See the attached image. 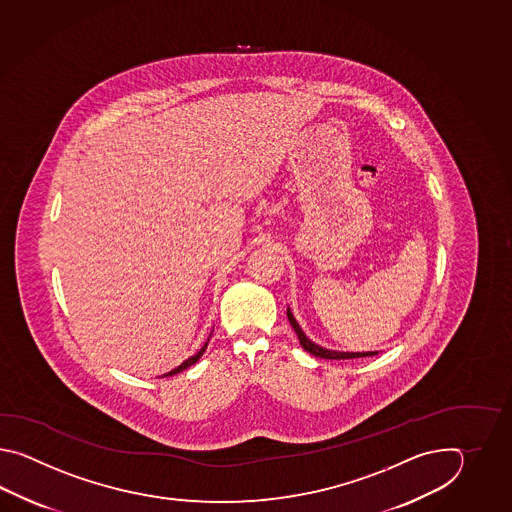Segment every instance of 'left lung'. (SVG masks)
<instances>
[{
  "label": "left lung",
  "mask_w": 512,
  "mask_h": 512,
  "mask_svg": "<svg viewBox=\"0 0 512 512\" xmlns=\"http://www.w3.org/2000/svg\"><path fill=\"white\" fill-rule=\"evenodd\" d=\"M287 318H289V322H291V326H293L294 333L298 335V340H300L302 348H304L307 353L315 355V357H320V359L346 360L360 359V357H373V355H377V351L349 353V351H333V349L320 348L318 344L311 342L309 338L305 337V333L302 331V327L298 326V322H296V318H294L293 313H291V309H287Z\"/></svg>",
  "instance_id": "left-lung-1"
}]
</instances>
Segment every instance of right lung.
Listing matches in <instances>:
<instances>
[{
    "instance_id": "right-lung-1",
    "label": "right lung",
    "mask_w": 512,
    "mask_h": 512,
    "mask_svg": "<svg viewBox=\"0 0 512 512\" xmlns=\"http://www.w3.org/2000/svg\"><path fill=\"white\" fill-rule=\"evenodd\" d=\"M208 346V340L205 342V346L203 348L199 349L197 351L196 355L194 357H190V359H186L181 366H177L175 370L168 371V373H164L163 377H170V375H177V373H181V371L186 370V368H190L192 364H196L197 360L201 359V355L205 353V349H207Z\"/></svg>"
}]
</instances>
